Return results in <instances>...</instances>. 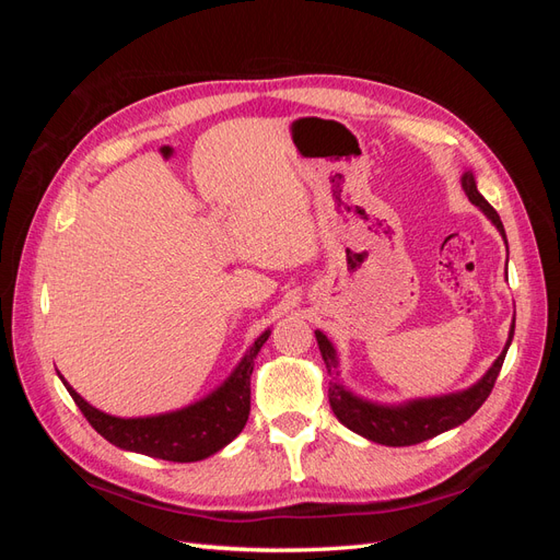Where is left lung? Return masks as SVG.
Returning <instances> with one entry per match:
<instances>
[{"mask_svg":"<svg viewBox=\"0 0 560 560\" xmlns=\"http://www.w3.org/2000/svg\"><path fill=\"white\" fill-rule=\"evenodd\" d=\"M463 189L474 206H479L483 210V214L504 235L500 214L477 191V182H474L471 173L463 175ZM504 241H506V235H504ZM315 336H317L322 360H325V364H327V374L331 376V374H336L334 371L336 369L334 346L329 343V338L322 331H315ZM512 336H514V327L510 331V341H506L495 364L488 369V374L477 385H471L469 389H465V393L434 397V399H418V401H409L404 406H378V404L358 399L354 395H350L341 383L329 381L331 411L348 430L358 432V434L371 439V442L383 444V446H413L420 442H428V439H432L436 434L463 425L467 418H471L479 411V406L488 399L490 389H493V385L498 381L504 354H506V350H510V343H512Z\"/></svg>","mask_w":560,"mask_h":560,"instance_id":"obj_1","label":"left lung"}]
</instances>
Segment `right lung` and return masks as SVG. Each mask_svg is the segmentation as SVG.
<instances>
[{
	"mask_svg": "<svg viewBox=\"0 0 560 560\" xmlns=\"http://www.w3.org/2000/svg\"><path fill=\"white\" fill-rule=\"evenodd\" d=\"M268 334L270 331H264L254 341L238 369L217 393L173 413L151 418H114L97 411L86 399H81L67 385V381L62 383L95 432L103 434L109 444L124 451L159 457V460L196 463L222 451L243 432L249 416V376Z\"/></svg>",
	"mask_w": 560,
	"mask_h": 560,
	"instance_id": "add662e5",
	"label": "right lung"
}]
</instances>
